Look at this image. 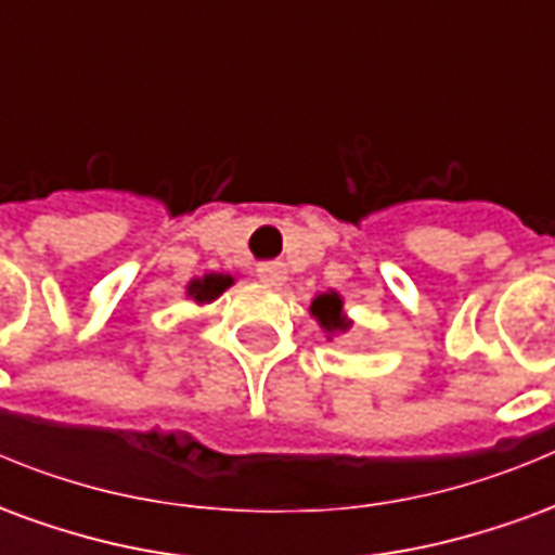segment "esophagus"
Returning a JSON list of instances; mask_svg holds the SVG:
<instances>
[{"label":"esophagus","mask_w":555,"mask_h":555,"mask_svg":"<svg viewBox=\"0 0 555 555\" xmlns=\"http://www.w3.org/2000/svg\"><path fill=\"white\" fill-rule=\"evenodd\" d=\"M258 279L264 282V285H282L285 282V267L282 264H261L258 267Z\"/></svg>","instance_id":"34e87169"}]
</instances>
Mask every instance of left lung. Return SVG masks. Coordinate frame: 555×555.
<instances>
[{"instance_id": "left-lung-1", "label": "left lung", "mask_w": 555, "mask_h": 555, "mask_svg": "<svg viewBox=\"0 0 555 555\" xmlns=\"http://www.w3.org/2000/svg\"><path fill=\"white\" fill-rule=\"evenodd\" d=\"M309 314H312L318 326L324 330L326 338L333 336H345L353 321L345 312V297L338 294V291H321V294H314L312 306H309Z\"/></svg>"}]
</instances>
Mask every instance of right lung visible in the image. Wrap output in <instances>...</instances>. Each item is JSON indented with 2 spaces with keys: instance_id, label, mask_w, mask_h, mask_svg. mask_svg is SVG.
I'll return each mask as SVG.
<instances>
[{
  "instance_id": "obj_1",
  "label": "right lung",
  "mask_w": 555,
  "mask_h": 555,
  "mask_svg": "<svg viewBox=\"0 0 555 555\" xmlns=\"http://www.w3.org/2000/svg\"><path fill=\"white\" fill-rule=\"evenodd\" d=\"M234 285L231 273H205L186 282V300H193L195 306H207V302L219 300L225 291Z\"/></svg>"
}]
</instances>
